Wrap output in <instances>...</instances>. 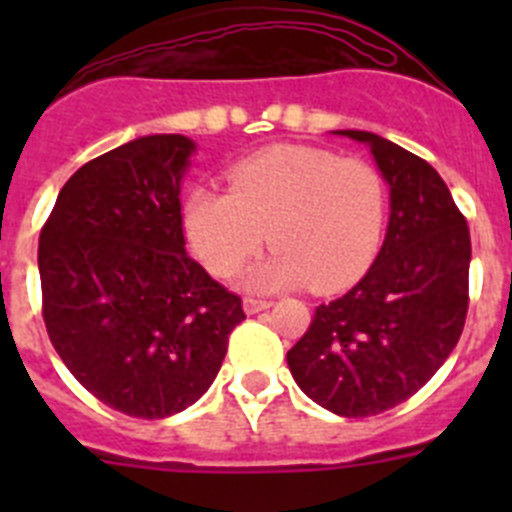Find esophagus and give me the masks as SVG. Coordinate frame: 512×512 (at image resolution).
Returning <instances> with one entry per match:
<instances>
[{
	"instance_id": "1",
	"label": "esophagus",
	"mask_w": 512,
	"mask_h": 512,
	"mask_svg": "<svg viewBox=\"0 0 512 512\" xmlns=\"http://www.w3.org/2000/svg\"><path fill=\"white\" fill-rule=\"evenodd\" d=\"M266 307H271V300H264V297H246V300H243V310H246L248 315H256V312L266 310Z\"/></svg>"
}]
</instances>
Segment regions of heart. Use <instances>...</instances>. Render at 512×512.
<instances>
[{"mask_svg": "<svg viewBox=\"0 0 512 512\" xmlns=\"http://www.w3.org/2000/svg\"><path fill=\"white\" fill-rule=\"evenodd\" d=\"M384 220L387 187L372 164L307 146L243 158L228 192L200 187L184 202L189 246L215 277H233L269 238L274 253L246 274L251 289L346 287L377 256Z\"/></svg>", "mask_w": 512, "mask_h": 512, "instance_id": "heart-1", "label": "heart"}]
</instances>
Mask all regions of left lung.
Listing matches in <instances>:
<instances>
[{
	"label": "left lung",
	"instance_id": "left-lung-1",
	"mask_svg": "<svg viewBox=\"0 0 512 512\" xmlns=\"http://www.w3.org/2000/svg\"><path fill=\"white\" fill-rule=\"evenodd\" d=\"M338 135L372 148L390 184V225L364 279L315 310L287 364L320 408L369 418L413 397L459 343L472 241L467 217L428 161L366 130Z\"/></svg>",
	"mask_w": 512,
	"mask_h": 512
}]
</instances>
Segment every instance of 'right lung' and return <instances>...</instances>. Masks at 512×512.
Segmentation results:
<instances>
[{"mask_svg":"<svg viewBox=\"0 0 512 512\" xmlns=\"http://www.w3.org/2000/svg\"><path fill=\"white\" fill-rule=\"evenodd\" d=\"M194 143L146 135L81 166L40 230L43 320L69 372L130 418H169L215 382L241 297L184 248Z\"/></svg>","mask_w":512,"mask_h":512,"instance_id":"1","label":"right lung"}]
</instances>
